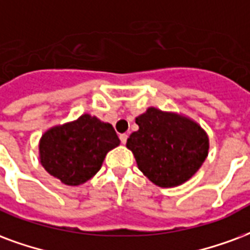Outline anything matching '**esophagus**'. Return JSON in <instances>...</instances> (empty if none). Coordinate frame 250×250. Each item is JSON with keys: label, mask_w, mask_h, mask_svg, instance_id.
Instances as JSON below:
<instances>
[{"label": "esophagus", "mask_w": 250, "mask_h": 250, "mask_svg": "<svg viewBox=\"0 0 250 250\" xmlns=\"http://www.w3.org/2000/svg\"><path fill=\"white\" fill-rule=\"evenodd\" d=\"M119 138H120V142H122L123 144H125V142H127V138H128V136H127L125 134H122Z\"/></svg>", "instance_id": "esophagus-1"}]
</instances>
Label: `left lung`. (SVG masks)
I'll return each instance as SVG.
<instances>
[{
    "label": "left lung",
    "instance_id": "1",
    "mask_svg": "<svg viewBox=\"0 0 250 250\" xmlns=\"http://www.w3.org/2000/svg\"><path fill=\"white\" fill-rule=\"evenodd\" d=\"M139 130L127 139L138 168L155 186L172 188L188 182L208 156L209 138L189 116L148 107L135 118Z\"/></svg>",
    "mask_w": 250,
    "mask_h": 250
}]
</instances>
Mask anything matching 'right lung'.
Returning a JSON list of instances; mask_svg holds the SVG:
<instances>
[{
    "instance_id": "obj_1",
    "label": "right lung",
    "mask_w": 250,
    "mask_h": 250,
    "mask_svg": "<svg viewBox=\"0 0 250 250\" xmlns=\"http://www.w3.org/2000/svg\"><path fill=\"white\" fill-rule=\"evenodd\" d=\"M120 144L114 127L97 116L53 125L41 136L38 155L42 167L66 186H81L97 175L106 155Z\"/></svg>"
}]
</instances>
